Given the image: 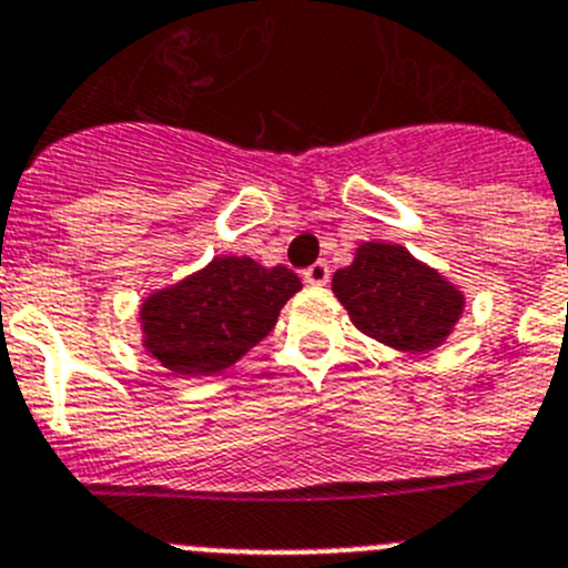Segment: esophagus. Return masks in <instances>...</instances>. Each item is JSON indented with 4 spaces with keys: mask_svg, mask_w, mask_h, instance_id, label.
I'll list each match as a JSON object with an SVG mask.
<instances>
[{
    "mask_svg": "<svg viewBox=\"0 0 568 568\" xmlns=\"http://www.w3.org/2000/svg\"><path fill=\"white\" fill-rule=\"evenodd\" d=\"M303 280L308 285H325L331 280V268H328V263H314V265H308V268H305L303 272Z\"/></svg>",
    "mask_w": 568,
    "mask_h": 568,
    "instance_id": "esophagus-1",
    "label": "esophagus"
}]
</instances>
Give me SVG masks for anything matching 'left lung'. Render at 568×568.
<instances>
[{"label": "left lung", "mask_w": 568, "mask_h": 568, "mask_svg": "<svg viewBox=\"0 0 568 568\" xmlns=\"http://www.w3.org/2000/svg\"><path fill=\"white\" fill-rule=\"evenodd\" d=\"M362 334L405 354L436 351L464 314V291L396 243H362L331 280Z\"/></svg>", "instance_id": "obj_1"}]
</instances>
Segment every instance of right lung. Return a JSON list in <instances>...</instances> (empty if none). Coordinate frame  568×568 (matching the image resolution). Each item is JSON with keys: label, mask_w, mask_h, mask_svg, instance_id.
Listing matches in <instances>:
<instances>
[{"label": "right lung", "mask_w": 568, "mask_h": 568, "mask_svg": "<svg viewBox=\"0 0 568 568\" xmlns=\"http://www.w3.org/2000/svg\"><path fill=\"white\" fill-rule=\"evenodd\" d=\"M300 288L285 265L265 268L252 257L223 254L146 296L138 311L141 342L175 376H214L272 334Z\"/></svg>", "instance_id": "right-lung-1"}]
</instances>
